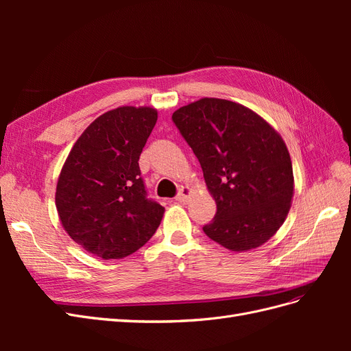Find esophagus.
<instances>
[{
  "label": "esophagus",
  "instance_id": "esophagus-1",
  "mask_svg": "<svg viewBox=\"0 0 351 351\" xmlns=\"http://www.w3.org/2000/svg\"><path fill=\"white\" fill-rule=\"evenodd\" d=\"M190 193H192V189L187 187V186H183L182 189L178 190V193H177V196H176V200H178L180 204H186L189 196H190Z\"/></svg>",
  "mask_w": 351,
  "mask_h": 351
}]
</instances>
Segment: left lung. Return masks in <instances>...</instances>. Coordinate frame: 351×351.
Segmentation results:
<instances>
[{
    "label": "left lung",
    "instance_id": "8db88e82",
    "mask_svg": "<svg viewBox=\"0 0 351 351\" xmlns=\"http://www.w3.org/2000/svg\"><path fill=\"white\" fill-rule=\"evenodd\" d=\"M204 171L217 214L205 234L244 252L269 240L289 214L293 165L281 136L240 104L204 98L173 114Z\"/></svg>",
    "mask_w": 351,
    "mask_h": 351
}]
</instances>
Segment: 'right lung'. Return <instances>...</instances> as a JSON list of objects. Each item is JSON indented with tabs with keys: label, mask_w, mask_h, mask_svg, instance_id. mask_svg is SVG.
<instances>
[{
	"label": "right lung",
	"mask_w": 351,
	"mask_h": 351,
	"mask_svg": "<svg viewBox=\"0 0 351 351\" xmlns=\"http://www.w3.org/2000/svg\"><path fill=\"white\" fill-rule=\"evenodd\" d=\"M156 119V110L147 107L102 114L82 133L61 169L56 193L61 224L95 256H129L161 224L164 208L147 197L139 168Z\"/></svg>",
	"instance_id": "1"
}]
</instances>
